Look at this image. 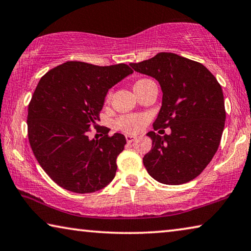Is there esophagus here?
Wrapping results in <instances>:
<instances>
[{"label":"esophagus","mask_w":251,"mask_h":251,"mask_svg":"<svg viewBox=\"0 0 251 251\" xmlns=\"http://www.w3.org/2000/svg\"><path fill=\"white\" fill-rule=\"evenodd\" d=\"M135 140H136V136H134V135H126L127 143H133Z\"/></svg>","instance_id":"esophagus-1"}]
</instances>
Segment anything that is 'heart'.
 Returning a JSON list of instances; mask_svg holds the SVG:
<instances>
[{
  "label": "heart",
  "mask_w": 251,
  "mask_h": 251,
  "mask_svg": "<svg viewBox=\"0 0 251 251\" xmlns=\"http://www.w3.org/2000/svg\"><path fill=\"white\" fill-rule=\"evenodd\" d=\"M143 80H138L135 85L142 82ZM146 123V117L143 115H125L121 118L117 119L116 127L118 129L124 130L126 133L135 134L138 133L142 129V127L144 126Z\"/></svg>",
  "instance_id": "1"
}]
</instances>
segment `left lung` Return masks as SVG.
I'll return each mask as SVG.
<instances>
[{"mask_svg":"<svg viewBox=\"0 0 251 251\" xmlns=\"http://www.w3.org/2000/svg\"><path fill=\"white\" fill-rule=\"evenodd\" d=\"M137 73L156 79L163 97L154 129L170 127L171 134L149 132L152 150L143 157L157 182L178 185L201 174L216 154L225 128V99L220 83L197 61L160 52L138 63Z\"/></svg>","mask_w":251,"mask_h":251,"instance_id":"left-lung-1","label":"left lung"}]
</instances>
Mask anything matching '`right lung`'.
<instances>
[{
	"label": "right lung",
	"instance_id": "obj_1",
	"mask_svg": "<svg viewBox=\"0 0 251 251\" xmlns=\"http://www.w3.org/2000/svg\"><path fill=\"white\" fill-rule=\"evenodd\" d=\"M130 74L125 63L67 61L40 79L27 109V136L39 164L59 186L91 193L113 181L126 138L108 136L97 122L108 90ZM91 126L104 135L91 140Z\"/></svg>",
	"mask_w": 251,
	"mask_h": 251
}]
</instances>
